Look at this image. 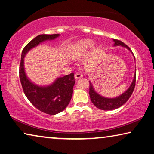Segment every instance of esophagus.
<instances>
[{
    "label": "esophagus",
    "instance_id": "1",
    "mask_svg": "<svg viewBox=\"0 0 154 154\" xmlns=\"http://www.w3.org/2000/svg\"><path fill=\"white\" fill-rule=\"evenodd\" d=\"M74 77H75V80L80 79H81V78L82 77V74H81V73H80V72H76L75 74Z\"/></svg>",
    "mask_w": 154,
    "mask_h": 154
}]
</instances>
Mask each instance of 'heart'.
<instances>
[{
    "label": "heart",
    "instance_id": "b5f03b06",
    "mask_svg": "<svg viewBox=\"0 0 154 154\" xmlns=\"http://www.w3.org/2000/svg\"><path fill=\"white\" fill-rule=\"evenodd\" d=\"M93 43L91 40H82L75 44L74 46V51L77 53H83L87 51L88 48L92 47Z\"/></svg>",
    "mask_w": 154,
    "mask_h": 154
}]
</instances>
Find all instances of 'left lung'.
Returning a JSON list of instances; mask_svg holds the SVG:
<instances>
[{"mask_svg": "<svg viewBox=\"0 0 154 154\" xmlns=\"http://www.w3.org/2000/svg\"><path fill=\"white\" fill-rule=\"evenodd\" d=\"M114 42V46L116 47V46H121V47H126L127 49H128L131 52L133 53V52L131 51L130 48H129L127 45H125V43L122 42L120 40H118L116 39H113ZM134 56V55H133ZM135 59V58H134ZM135 82H136V72H134V78L132 82L131 85L129 88L126 90L125 93L121 94L120 95L116 97L115 98H107L104 97L99 95L98 93H97L95 90L94 89V87L91 83V81H89L90 83V87H89V95L91 100L92 101V103L94 104V106H96L97 108L101 109L102 110H105V111H108V110H113L118 108L125 104L126 101L128 100V99L130 98L132 93H133L134 86H135Z\"/></svg>", "mask_w": 154, "mask_h": 154, "instance_id": "8db88e82", "label": "left lung"}]
</instances>
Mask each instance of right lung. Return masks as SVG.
<instances>
[{"label": "right lung", "instance_id": "1", "mask_svg": "<svg viewBox=\"0 0 154 154\" xmlns=\"http://www.w3.org/2000/svg\"><path fill=\"white\" fill-rule=\"evenodd\" d=\"M60 36L56 34H40L26 45L22 51L20 66V79L23 92L32 104L40 111L50 115L61 112L68 106L75 84L73 73L57 78L48 86H38L29 80L24 68V57L32 48L46 40H53Z\"/></svg>", "mask_w": 154, "mask_h": 154}]
</instances>
